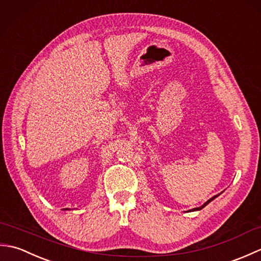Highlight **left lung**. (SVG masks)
I'll use <instances>...</instances> for the list:
<instances>
[{"instance_id":"obj_1","label":"left lung","mask_w":261,"mask_h":261,"mask_svg":"<svg viewBox=\"0 0 261 261\" xmlns=\"http://www.w3.org/2000/svg\"><path fill=\"white\" fill-rule=\"evenodd\" d=\"M218 196H219V195H215V196H213V197H212V198H210V199H208V201H207V202H205V203H204V204H203V205H202V206H199V207H196V208H193V210H192V211H198V210H202V208H203V207H205V206H206V205H207V204H208V203H210V202H211V201H213V199H214V198H215V197H218ZM190 211H191V210H190Z\"/></svg>"}]
</instances>
